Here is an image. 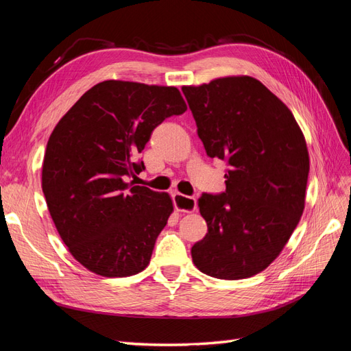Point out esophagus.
<instances>
[{
  "mask_svg": "<svg viewBox=\"0 0 351 351\" xmlns=\"http://www.w3.org/2000/svg\"><path fill=\"white\" fill-rule=\"evenodd\" d=\"M173 203L178 212L182 213H193L197 208V199L194 197H188L179 193L173 194Z\"/></svg>",
  "mask_w": 351,
  "mask_h": 351,
  "instance_id": "esophagus-1",
  "label": "esophagus"
}]
</instances>
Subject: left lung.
<instances>
[{
  "label": "left lung",
  "instance_id": "8db88e82",
  "mask_svg": "<svg viewBox=\"0 0 351 351\" xmlns=\"http://www.w3.org/2000/svg\"><path fill=\"white\" fill-rule=\"evenodd\" d=\"M206 153L225 160L226 191L203 194L206 237L194 265L217 279H244L282 252L304 210L308 152L289 108L252 76L182 86Z\"/></svg>",
  "mask_w": 351,
  "mask_h": 351
}]
</instances>
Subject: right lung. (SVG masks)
<instances>
[{
    "instance_id": "add662e5",
    "label": "right lung",
    "mask_w": 351,
    "mask_h": 351,
    "mask_svg": "<svg viewBox=\"0 0 351 351\" xmlns=\"http://www.w3.org/2000/svg\"><path fill=\"white\" fill-rule=\"evenodd\" d=\"M185 110L175 86L104 81L49 135L43 193L70 254L91 272L125 278L148 266L173 204L126 179L145 169L138 154L154 128Z\"/></svg>"
}]
</instances>
